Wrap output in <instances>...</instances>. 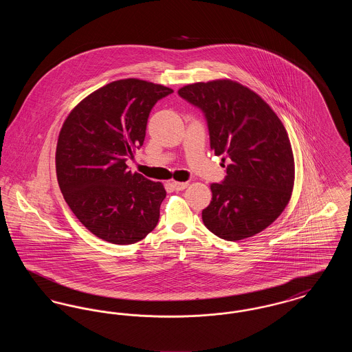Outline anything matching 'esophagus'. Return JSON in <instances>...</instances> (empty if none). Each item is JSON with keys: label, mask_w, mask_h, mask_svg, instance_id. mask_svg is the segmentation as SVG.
Instances as JSON below:
<instances>
[{"label": "esophagus", "mask_w": 352, "mask_h": 352, "mask_svg": "<svg viewBox=\"0 0 352 352\" xmlns=\"http://www.w3.org/2000/svg\"><path fill=\"white\" fill-rule=\"evenodd\" d=\"M187 186H188L187 182H173V187H174L177 191H182Z\"/></svg>", "instance_id": "34e87169"}]
</instances>
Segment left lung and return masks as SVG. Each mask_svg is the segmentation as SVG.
Masks as SVG:
<instances>
[{
	"instance_id": "8db88e82",
	"label": "left lung",
	"mask_w": 352,
	"mask_h": 352,
	"mask_svg": "<svg viewBox=\"0 0 352 352\" xmlns=\"http://www.w3.org/2000/svg\"><path fill=\"white\" fill-rule=\"evenodd\" d=\"M178 94L204 112L211 151L230 158L226 179L210 186L204 226L228 241L264 231L283 214L294 186L284 124L261 96L231 79L187 84Z\"/></svg>"
}]
</instances>
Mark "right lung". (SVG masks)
Instances as JSON below:
<instances>
[{
	"instance_id": "1",
	"label": "right lung",
	"mask_w": 352,
	"mask_h": 352,
	"mask_svg": "<svg viewBox=\"0 0 352 352\" xmlns=\"http://www.w3.org/2000/svg\"><path fill=\"white\" fill-rule=\"evenodd\" d=\"M171 92L134 78L112 82L84 98L59 132L55 168L65 201L108 243L134 244L158 223L164 184L132 173L125 161L142 146L154 104Z\"/></svg>"
}]
</instances>
